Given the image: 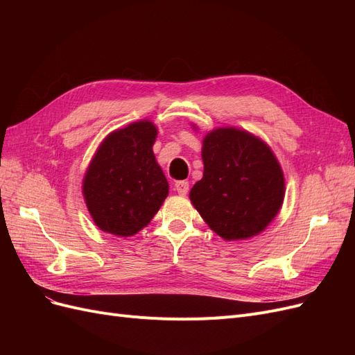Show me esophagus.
Masks as SVG:
<instances>
[{"mask_svg": "<svg viewBox=\"0 0 355 355\" xmlns=\"http://www.w3.org/2000/svg\"><path fill=\"white\" fill-rule=\"evenodd\" d=\"M175 189H176L178 194L187 196L188 191H189V184H188L187 180H178L176 184H175Z\"/></svg>", "mask_w": 355, "mask_h": 355, "instance_id": "34e87169", "label": "esophagus"}]
</instances>
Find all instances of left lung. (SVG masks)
Wrapping results in <instances>:
<instances>
[{
  "mask_svg": "<svg viewBox=\"0 0 355 355\" xmlns=\"http://www.w3.org/2000/svg\"><path fill=\"white\" fill-rule=\"evenodd\" d=\"M202 179L189 198L225 240L259 234L280 210L284 178L272 151L237 128H218L202 141Z\"/></svg>",
  "mask_w": 355,
  "mask_h": 355,
  "instance_id": "obj_1",
  "label": "left lung"
}]
</instances>
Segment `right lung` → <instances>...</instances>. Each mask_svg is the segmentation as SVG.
Segmentation results:
<instances>
[{
    "instance_id": "add662e5",
    "label": "right lung",
    "mask_w": 355,
    "mask_h": 355,
    "mask_svg": "<svg viewBox=\"0 0 355 355\" xmlns=\"http://www.w3.org/2000/svg\"><path fill=\"white\" fill-rule=\"evenodd\" d=\"M157 128L139 121L111 133L85 173L83 192L98 227L128 237L151 222L168 194L153 145Z\"/></svg>"
}]
</instances>
